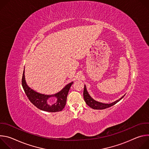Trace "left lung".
Returning <instances> with one entry per match:
<instances>
[{"instance_id":"1","label":"left lung","mask_w":149,"mask_h":149,"mask_svg":"<svg viewBox=\"0 0 149 149\" xmlns=\"http://www.w3.org/2000/svg\"><path fill=\"white\" fill-rule=\"evenodd\" d=\"M83 95H84V98L85 101H86V104L90 107L91 108L95 109V110H103L105 109H107L109 107H111V106L114 105L116 103H117L119 101H120L125 95H124L123 97H121L118 100L115 101L114 102L110 103V104H105V103H102L101 102H98L97 101H95L94 100L90 95L88 94L86 85H84V93H83Z\"/></svg>"}]
</instances>
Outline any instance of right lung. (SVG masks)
Returning a JSON list of instances; mask_svg holds the SVG:
<instances>
[{"label": "right lung", "mask_w": 149, "mask_h": 149, "mask_svg": "<svg viewBox=\"0 0 149 149\" xmlns=\"http://www.w3.org/2000/svg\"><path fill=\"white\" fill-rule=\"evenodd\" d=\"M73 82L66 85L60 91L55 94L47 95L39 93L28 86L25 80V69L22 79V87L29 101L38 109L51 113L61 111L65 107L67 95ZM52 97H55L57 98V101L54 103H50L49 101V98Z\"/></svg>", "instance_id": "right-lung-1"}]
</instances>
